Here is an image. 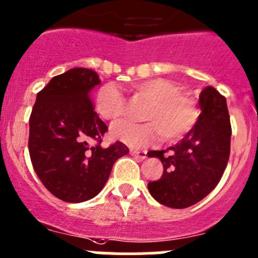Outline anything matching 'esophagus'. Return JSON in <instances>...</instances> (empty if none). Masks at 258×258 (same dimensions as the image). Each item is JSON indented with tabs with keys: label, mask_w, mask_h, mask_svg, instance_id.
Returning <instances> with one entry per match:
<instances>
[{
	"label": "esophagus",
	"mask_w": 258,
	"mask_h": 258,
	"mask_svg": "<svg viewBox=\"0 0 258 258\" xmlns=\"http://www.w3.org/2000/svg\"><path fill=\"white\" fill-rule=\"evenodd\" d=\"M130 153H131V155H134V157L139 158V159H145L146 154H148L146 150H140V149H131L130 150Z\"/></svg>",
	"instance_id": "esophagus-1"
}]
</instances>
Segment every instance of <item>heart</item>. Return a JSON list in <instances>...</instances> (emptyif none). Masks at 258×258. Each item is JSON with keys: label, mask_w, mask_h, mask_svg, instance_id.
Here are the masks:
<instances>
[{"label": "heart", "mask_w": 258, "mask_h": 258, "mask_svg": "<svg viewBox=\"0 0 258 258\" xmlns=\"http://www.w3.org/2000/svg\"><path fill=\"white\" fill-rule=\"evenodd\" d=\"M138 96L150 99L144 123L120 120L113 124L110 134L115 140L132 148L150 145L164 138L177 140L192 128L198 118L196 101L189 94L178 91L175 82L164 78L136 82L131 86ZM95 106L104 119L115 120L126 112V99L114 85L103 86L96 94Z\"/></svg>", "instance_id": "obj_1"}]
</instances>
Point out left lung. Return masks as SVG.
<instances>
[{"mask_svg": "<svg viewBox=\"0 0 258 258\" xmlns=\"http://www.w3.org/2000/svg\"><path fill=\"white\" fill-rule=\"evenodd\" d=\"M197 123L175 146L152 150L163 175L148 184L157 202L171 208H186L207 197L219 184L230 155L231 126L226 99L208 86L199 95Z\"/></svg>", "mask_w": 258, "mask_h": 258, "instance_id": "8db88e82", "label": "left lung"}]
</instances>
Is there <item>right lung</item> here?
Listing matches in <instances>:
<instances>
[{
	"instance_id": "obj_1",
	"label": "right lung",
	"mask_w": 258,
	"mask_h": 258,
	"mask_svg": "<svg viewBox=\"0 0 258 258\" xmlns=\"http://www.w3.org/2000/svg\"><path fill=\"white\" fill-rule=\"evenodd\" d=\"M100 78L92 69L73 68L51 78L37 94L29 118V155L46 189L69 203L96 197L118 158L128 148L117 141L100 145L108 126L99 118L90 94ZM94 140L97 145L90 147Z\"/></svg>"
}]
</instances>
